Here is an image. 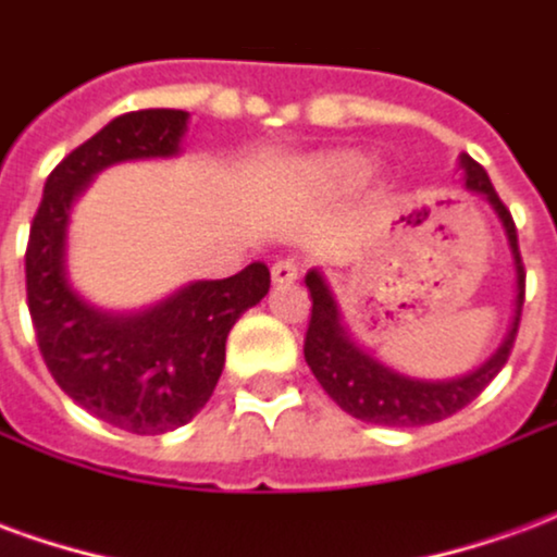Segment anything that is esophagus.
<instances>
[{
    "instance_id": "34e87169",
    "label": "esophagus",
    "mask_w": 557,
    "mask_h": 557,
    "mask_svg": "<svg viewBox=\"0 0 557 557\" xmlns=\"http://www.w3.org/2000/svg\"><path fill=\"white\" fill-rule=\"evenodd\" d=\"M301 274V268L295 259H277L274 265H271V280L274 283H292V280H298Z\"/></svg>"
}]
</instances>
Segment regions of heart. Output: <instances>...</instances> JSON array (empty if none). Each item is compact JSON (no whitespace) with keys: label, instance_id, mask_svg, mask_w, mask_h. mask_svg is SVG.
I'll list each match as a JSON object with an SVG mask.
<instances>
[{"label":"heart","instance_id":"obj_1","mask_svg":"<svg viewBox=\"0 0 557 557\" xmlns=\"http://www.w3.org/2000/svg\"><path fill=\"white\" fill-rule=\"evenodd\" d=\"M361 160L349 158V154H337V158L319 160L315 163V178L322 184H331V187H346V184H355L361 178Z\"/></svg>","mask_w":557,"mask_h":557}]
</instances>
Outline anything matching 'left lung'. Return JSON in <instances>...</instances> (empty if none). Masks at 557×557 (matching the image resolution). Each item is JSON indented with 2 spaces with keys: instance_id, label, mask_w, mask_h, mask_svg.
I'll return each mask as SVG.
<instances>
[{
  "instance_id": "8db88e82",
  "label": "left lung",
  "mask_w": 557,
  "mask_h": 557,
  "mask_svg": "<svg viewBox=\"0 0 557 557\" xmlns=\"http://www.w3.org/2000/svg\"><path fill=\"white\" fill-rule=\"evenodd\" d=\"M459 166L466 172L468 190L483 196L495 208V214L502 218L516 265L513 322H510V331H507V337L498 346V351L480 370L462 375V379H450V382H420V379L394 373L391 367L375 361L373 355H367L349 337L325 277L319 271H310L307 280H304L307 289H310V301H313L310 325H307V337H304L307 367L313 370L319 385L325 387L327 397L334 399L339 409L349 411L351 418L363 420V423H379V426H426V423H438V420L450 418L459 409H466L471 399H478L483 394V387L502 373V367L510 358V351H513L522 301H525V265H522V253H519L516 223L507 206L498 199L490 175H486V170L480 166L478 160L462 154Z\"/></svg>"
}]
</instances>
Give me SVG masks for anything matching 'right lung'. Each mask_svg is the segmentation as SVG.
Instances as JSON below:
<instances>
[{
	"instance_id": "add662e5",
	"label": "right lung",
	"mask_w": 557,
	"mask_h": 557,
	"mask_svg": "<svg viewBox=\"0 0 557 557\" xmlns=\"http://www.w3.org/2000/svg\"><path fill=\"white\" fill-rule=\"evenodd\" d=\"M184 127V110H137L101 127L50 172L26 244V301L55 385L103 423L137 435L194 420L223 373L232 325L271 286L265 262H253L235 277L190 283L137 315L95 310L71 289V202L110 163L175 154Z\"/></svg>"
}]
</instances>
